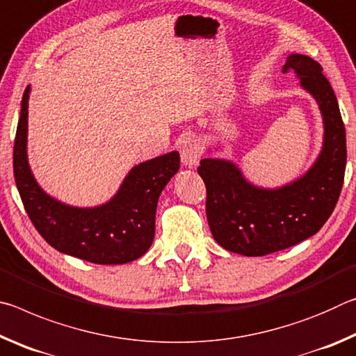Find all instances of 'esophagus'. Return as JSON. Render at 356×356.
<instances>
[{"instance_id": "34e87169", "label": "esophagus", "mask_w": 356, "mask_h": 356, "mask_svg": "<svg viewBox=\"0 0 356 356\" xmlns=\"http://www.w3.org/2000/svg\"><path fill=\"white\" fill-rule=\"evenodd\" d=\"M202 155V147L201 143L196 140L195 136L185 138L180 144V159H182V163L185 166H196L200 163Z\"/></svg>"}]
</instances>
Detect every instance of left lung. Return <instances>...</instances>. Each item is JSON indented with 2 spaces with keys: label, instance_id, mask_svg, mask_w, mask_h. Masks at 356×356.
<instances>
[{
  "label": "left lung",
  "instance_id": "1",
  "mask_svg": "<svg viewBox=\"0 0 356 356\" xmlns=\"http://www.w3.org/2000/svg\"><path fill=\"white\" fill-rule=\"evenodd\" d=\"M289 70L316 99L323 118V147L311 170L292 184L267 190L250 184L232 161L204 159L197 168L207 190L212 236L237 254L265 256L314 236L333 213L344 184L346 129L333 88L309 56L292 53L282 74Z\"/></svg>",
  "mask_w": 356,
  "mask_h": 356
}]
</instances>
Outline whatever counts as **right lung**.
Segmentation results:
<instances>
[{
  "label": "right lung",
  "mask_w": 356,
  "mask_h": 356,
  "mask_svg": "<svg viewBox=\"0 0 356 356\" xmlns=\"http://www.w3.org/2000/svg\"><path fill=\"white\" fill-rule=\"evenodd\" d=\"M28 99L14 143V177L29 220L48 245L83 261L127 264L146 252L155 236V212L161 191L179 171V152H170L131 168L119 191L99 207L80 209L53 200L35 182L28 165Z\"/></svg>",
  "instance_id": "obj_1"
}]
</instances>
